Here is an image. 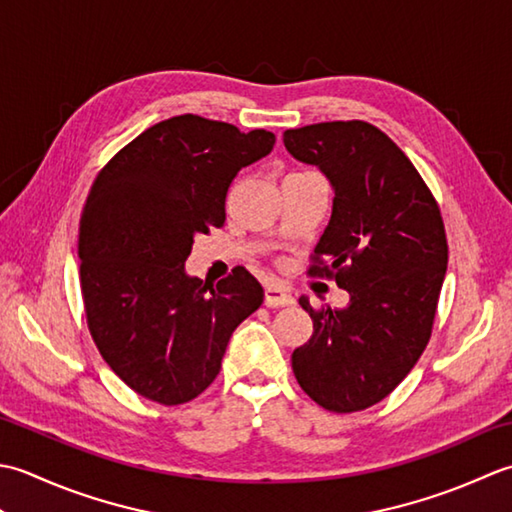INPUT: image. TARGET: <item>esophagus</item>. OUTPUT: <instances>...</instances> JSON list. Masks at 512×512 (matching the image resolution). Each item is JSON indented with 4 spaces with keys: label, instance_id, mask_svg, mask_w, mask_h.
Wrapping results in <instances>:
<instances>
[{
    "label": "esophagus",
    "instance_id": "obj_1",
    "mask_svg": "<svg viewBox=\"0 0 512 512\" xmlns=\"http://www.w3.org/2000/svg\"><path fill=\"white\" fill-rule=\"evenodd\" d=\"M265 305L267 307H287V305H294V296L287 294L283 287L278 285H269L265 289Z\"/></svg>",
    "mask_w": 512,
    "mask_h": 512
}]
</instances>
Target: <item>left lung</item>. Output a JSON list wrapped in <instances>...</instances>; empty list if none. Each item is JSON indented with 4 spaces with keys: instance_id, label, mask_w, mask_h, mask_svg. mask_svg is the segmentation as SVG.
Listing matches in <instances>:
<instances>
[{
    "instance_id": "1",
    "label": "left lung",
    "mask_w": 512,
    "mask_h": 512,
    "mask_svg": "<svg viewBox=\"0 0 512 512\" xmlns=\"http://www.w3.org/2000/svg\"><path fill=\"white\" fill-rule=\"evenodd\" d=\"M283 141L294 159L318 165L336 194L307 274L349 291L342 309L298 300L314 333L291 353V369L322 409L364 411L429 344L448 263L440 205L409 156L367 121L305 125Z\"/></svg>"
}]
</instances>
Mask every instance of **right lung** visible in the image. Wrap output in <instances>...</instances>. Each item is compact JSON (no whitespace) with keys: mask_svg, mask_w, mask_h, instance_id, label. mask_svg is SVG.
I'll return each instance as SVG.
<instances>
[{"mask_svg":"<svg viewBox=\"0 0 512 512\" xmlns=\"http://www.w3.org/2000/svg\"><path fill=\"white\" fill-rule=\"evenodd\" d=\"M267 130L181 114L103 165L79 221V280L90 336L128 387L165 406L201 395L234 329L265 298L245 267L216 287L185 274L196 234L225 223L245 165L274 150Z\"/></svg>","mask_w":512,"mask_h":512,"instance_id":"right-lung-1","label":"right lung"}]
</instances>
